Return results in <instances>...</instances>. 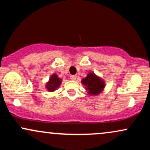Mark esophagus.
I'll return each mask as SVG.
<instances>
[{
  "instance_id": "34e87169",
  "label": "esophagus",
  "mask_w": 150,
  "mask_h": 150,
  "mask_svg": "<svg viewBox=\"0 0 150 150\" xmlns=\"http://www.w3.org/2000/svg\"><path fill=\"white\" fill-rule=\"evenodd\" d=\"M70 79H71L72 80H76V78H77V76L76 75H70Z\"/></svg>"
}]
</instances>
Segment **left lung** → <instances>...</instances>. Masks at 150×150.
Segmentation results:
<instances>
[{"label": "left lung", "instance_id": "8db88e82", "mask_svg": "<svg viewBox=\"0 0 150 150\" xmlns=\"http://www.w3.org/2000/svg\"><path fill=\"white\" fill-rule=\"evenodd\" d=\"M81 83L85 86L89 95L97 96L104 91L105 81L94 73H89L85 78L82 79Z\"/></svg>", "mask_w": 150, "mask_h": 150}]
</instances>
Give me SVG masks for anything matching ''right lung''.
<instances>
[{
  "mask_svg": "<svg viewBox=\"0 0 150 150\" xmlns=\"http://www.w3.org/2000/svg\"><path fill=\"white\" fill-rule=\"evenodd\" d=\"M62 79L58 77V75L56 73H53L51 75L49 81L46 84V89L50 92H55L56 89H58L60 85H61Z\"/></svg>",
  "mask_w": 150,
  "mask_h": 150,
  "instance_id": "obj_1",
  "label": "right lung"
}]
</instances>
